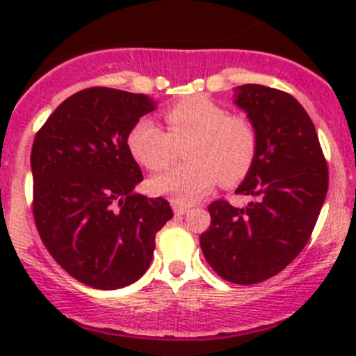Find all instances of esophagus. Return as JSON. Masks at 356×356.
<instances>
[{
  "label": "esophagus",
  "mask_w": 356,
  "mask_h": 356,
  "mask_svg": "<svg viewBox=\"0 0 356 356\" xmlns=\"http://www.w3.org/2000/svg\"><path fill=\"white\" fill-rule=\"evenodd\" d=\"M170 203H172V208H174L175 215H184L186 211H189V208H191L189 204L182 203V201H177V200H172Z\"/></svg>",
  "instance_id": "obj_1"
}]
</instances>
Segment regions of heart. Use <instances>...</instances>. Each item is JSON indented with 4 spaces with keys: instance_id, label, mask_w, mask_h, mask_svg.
Wrapping results in <instances>:
<instances>
[{
    "instance_id": "heart-1",
    "label": "heart",
    "mask_w": 356,
    "mask_h": 356,
    "mask_svg": "<svg viewBox=\"0 0 356 356\" xmlns=\"http://www.w3.org/2000/svg\"><path fill=\"white\" fill-rule=\"evenodd\" d=\"M168 132L152 118H141L127 138L132 156L149 170H163L177 158V148L188 142V163L149 179L155 195L172 196L182 203L207 195L220 179L232 186L246 177L257 158L258 138L243 115H229L207 96H191L165 113Z\"/></svg>"
}]
</instances>
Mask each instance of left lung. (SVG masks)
Segmentation results:
<instances>
[{
	"label": "left lung",
	"instance_id": "left-lung-1",
	"mask_svg": "<svg viewBox=\"0 0 356 356\" xmlns=\"http://www.w3.org/2000/svg\"><path fill=\"white\" fill-rule=\"evenodd\" d=\"M258 138L257 158L238 195L208 207L211 224L200 238L210 267L234 284H257L286 268L310 239L329 188L317 131L303 106L284 91L260 84L236 88Z\"/></svg>",
	"mask_w": 356,
	"mask_h": 356
}]
</instances>
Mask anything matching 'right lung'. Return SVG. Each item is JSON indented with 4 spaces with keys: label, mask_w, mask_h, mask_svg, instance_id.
I'll return each mask as SVG.
<instances>
[{
    "label": "right lung",
    "mask_w": 356,
    "mask_h": 356,
    "mask_svg": "<svg viewBox=\"0 0 356 356\" xmlns=\"http://www.w3.org/2000/svg\"><path fill=\"white\" fill-rule=\"evenodd\" d=\"M156 108L146 95L89 88L67 98L31 153L35 227L56 264L96 289L138 281L153 258L155 236L174 217L163 198L134 191L143 181L127 138Z\"/></svg>",
    "instance_id": "1"
}]
</instances>
